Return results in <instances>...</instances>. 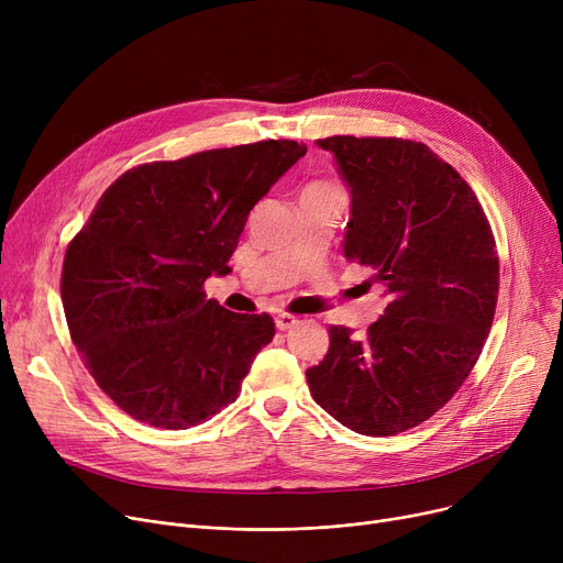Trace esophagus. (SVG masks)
I'll return each instance as SVG.
<instances>
[{
  "label": "esophagus",
  "mask_w": 563,
  "mask_h": 563,
  "mask_svg": "<svg viewBox=\"0 0 563 563\" xmlns=\"http://www.w3.org/2000/svg\"><path fill=\"white\" fill-rule=\"evenodd\" d=\"M294 323H299V319L294 317V314H289V312H280V314H276V329L278 331H289Z\"/></svg>",
  "instance_id": "1"
}]
</instances>
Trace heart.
I'll return each instance as SVG.
<instances>
[{
    "instance_id": "obj_1",
    "label": "heart",
    "mask_w": 563,
    "mask_h": 563,
    "mask_svg": "<svg viewBox=\"0 0 563 563\" xmlns=\"http://www.w3.org/2000/svg\"><path fill=\"white\" fill-rule=\"evenodd\" d=\"M340 187L333 180H312L303 191H338Z\"/></svg>"
}]
</instances>
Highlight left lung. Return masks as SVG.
I'll list each match as a JSON object with an SVG mask.
<instances>
[{
  "instance_id": "obj_1",
  "label": "left lung",
  "mask_w": 563,
  "mask_h": 563,
  "mask_svg": "<svg viewBox=\"0 0 563 563\" xmlns=\"http://www.w3.org/2000/svg\"><path fill=\"white\" fill-rule=\"evenodd\" d=\"M351 191L344 257L374 269L388 306L363 340L331 327L306 372L314 401L346 429L393 435L445 406L475 367L499 289V260L475 191L429 145L329 136Z\"/></svg>"
}]
</instances>
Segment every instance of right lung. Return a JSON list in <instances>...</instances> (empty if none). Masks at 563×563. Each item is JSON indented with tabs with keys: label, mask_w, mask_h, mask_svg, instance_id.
I'll list each match as a JSON object with an SVG mask.
<instances>
[{
	"label": "right lung",
	"mask_w": 563,
	"mask_h": 563,
	"mask_svg": "<svg viewBox=\"0 0 563 563\" xmlns=\"http://www.w3.org/2000/svg\"><path fill=\"white\" fill-rule=\"evenodd\" d=\"M308 147L269 139L125 170L68 244L62 301L102 393L139 422L189 429L242 390L274 319L205 297L253 205Z\"/></svg>",
	"instance_id": "obj_1"
}]
</instances>
